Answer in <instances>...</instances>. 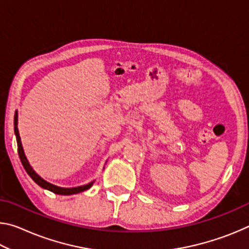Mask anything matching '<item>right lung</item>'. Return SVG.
Wrapping results in <instances>:
<instances>
[{"mask_svg":"<svg viewBox=\"0 0 249 249\" xmlns=\"http://www.w3.org/2000/svg\"><path fill=\"white\" fill-rule=\"evenodd\" d=\"M18 111L15 112V116H14V132H15V136H16V141H18V156L20 158V161H22V165L24 166L25 170H26L29 177L35 181V182L39 185V187L46 189V190H49L56 195H60V196H71V195H77V193L83 192L90 189L92 187V184L94 183V180L91 181L88 184L84 185H79V187H74V188H62V187H58V185H54L53 183L48 182V181L44 180L41 177L37 174V172L33 169V167L31 166V163L26 158V155L24 153V148L22 145V142H20V137H19V133H18Z\"/></svg>","mask_w":249,"mask_h":249,"instance_id":"1","label":"right lung"}]
</instances>
